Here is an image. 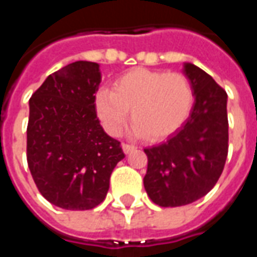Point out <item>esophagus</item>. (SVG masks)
Instances as JSON below:
<instances>
[{
  "label": "esophagus",
  "instance_id": "obj_1",
  "mask_svg": "<svg viewBox=\"0 0 257 257\" xmlns=\"http://www.w3.org/2000/svg\"><path fill=\"white\" fill-rule=\"evenodd\" d=\"M122 150L125 154H129V153H132V151L136 150V147L134 145H128V143H122Z\"/></svg>",
  "mask_w": 257,
  "mask_h": 257
}]
</instances>
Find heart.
Returning a JSON list of instances; mask_svg holds the SVG:
<instances>
[{
	"mask_svg": "<svg viewBox=\"0 0 257 257\" xmlns=\"http://www.w3.org/2000/svg\"><path fill=\"white\" fill-rule=\"evenodd\" d=\"M194 88L184 74L136 67L118 75L111 90L95 93V110L112 136L122 132L131 110L134 134L160 142L176 134L193 111Z\"/></svg>",
	"mask_w": 257,
	"mask_h": 257,
	"instance_id": "obj_1",
	"label": "heart"
}]
</instances>
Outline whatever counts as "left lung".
<instances>
[{
	"instance_id": "left-lung-1",
	"label": "left lung",
	"mask_w": 257,
	"mask_h": 257,
	"mask_svg": "<svg viewBox=\"0 0 257 257\" xmlns=\"http://www.w3.org/2000/svg\"><path fill=\"white\" fill-rule=\"evenodd\" d=\"M184 73L195 95L191 115L165 143L145 149V189L164 208L191 204L209 193L228 153L226 90L194 64H186Z\"/></svg>"
}]
</instances>
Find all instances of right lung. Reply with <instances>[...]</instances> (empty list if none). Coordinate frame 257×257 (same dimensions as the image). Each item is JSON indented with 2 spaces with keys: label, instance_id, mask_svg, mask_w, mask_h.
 Masks as SVG:
<instances>
[{
  "label": "right lung",
  "instance_id": "right-lung-1",
  "mask_svg": "<svg viewBox=\"0 0 257 257\" xmlns=\"http://www.w3.org/2000/svg\"><path fill=\"white\" fill-rule=\"evenodd\" d=\"M99 84V64L79 60L51 74L30 97L29 169L38 191L63 209L103 202L112 169L125 157L96 114Z\"/></svg>",
  "mask_w": 257,
  "mask_h": 257
}]
</instances>
